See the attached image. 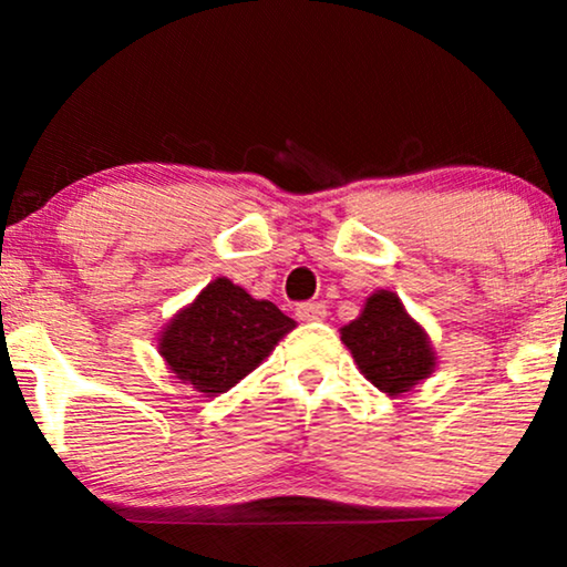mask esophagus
I'll return each instance as SVG.
<instances>
[{"instance_id":"1","label":"esophagus","mask_w":567,"mask_h":567,"mask_svg":"<svg viewBox=\"0 0 567 567\" xmlns=\"http://www.w3.org/2000/svg\"><path fill=\"white\" fill-rule=\"evenodd\" d=\"M324 315H328V307L322 301H301V305H297V317L305 322L322 320Z\"/></svg>"}]
</instances>
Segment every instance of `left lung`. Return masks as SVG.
Here are the masks:
<instances>
[{"label":"left lung","instance_id":"obj_1","mask_svg":"<svg viewBox=\"0 0 567 567\" xmlns=\"http://www.w3.org/2000/svg\"><path fill=\"white\" fill-rule=\"evenodd\" d=\"M340 338L361 374L386 394L408 392L436 367L423 328L392 291L371 293L359 320L346 324Z\"/></svg>","mask_w":567,"mask_h":567}]
</instances>
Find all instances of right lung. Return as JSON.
<instances>
[{"label":"right lung","instance_id":"obj_1","mask_svg":"<svg viewBox=\"0 0 567 567\" xmlns=\"http://www.w3.org/2000/svg\"><path fill=\"white\" fill-rule=\"evenodd\" d=\"M297 328L274 301L252 299L229 278L208 284L159 338V353L183 382L221 394L250 374Z\"/></svg>","mask_w":567,"mask_h":567}]
</instances>
